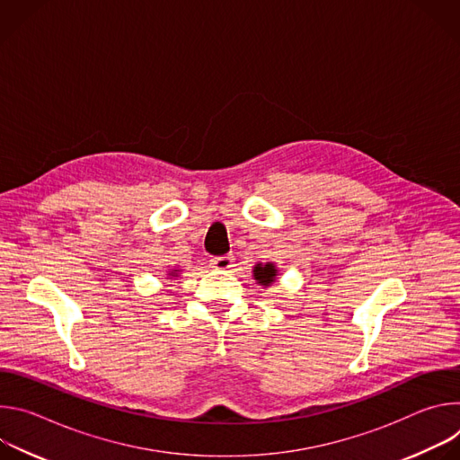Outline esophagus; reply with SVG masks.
Wrapping results in <instances>:
<instances>
[{"label": "esophagus", "instance_id": "obj_1", "mask_svg": "<svg viewBox=\"0 0 460 460\" xmlns=\"http://www.w3.org/2000/svg\"><path fill=\"white\" fill-rule=\"evenodd\" d=\"M211 266L218 271H229L233 266H234V258L231 254H226V256H217L211 260Z\"/></svg>", "mask_w": 460, "mask_h": 460}]
</instances>
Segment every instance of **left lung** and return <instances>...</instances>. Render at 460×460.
Listing matches in <instances>:
<instances>
[{"label": "left lung", "mask_w": 460, "mask_h": 460, "mask_svg": "<svg viewBox=\"0 0 460 460\" xmlns=\"http://www.w3.org/2000/svg\"><path fill=\"white\" fill-rule=\"evenodd\" d=\"M277 277H279V268L275 266V261H266V264H256L252 268V279L261 288H271L277 282Z\"/></svg>", "instance_id": "1"}]
</instances>
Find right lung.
I'll return each instance as SVG.
<instances>
[{
    "mask_svg": "<svg viewBox=\"0 0 460 460\" xmlns=\"http://www.w3.org/2000/svg\"><path fill=\"white\" fill-rule=\"evenodd\" d=\"M180 273H181V271H180V270H176V268H174V270H169V271H167V279H169V280L178 279V277H180Z\"/></svg>",
    "mask_w": 460,
    "mask_h": 460,
    "instance_id": "1",
    "label": "right lung"
}]
</instances>
